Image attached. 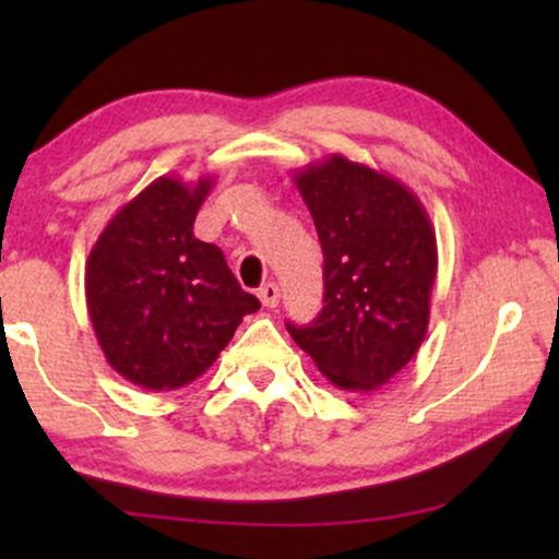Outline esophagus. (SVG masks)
Here are the masks:
<instances>
[{
    "label": "esophagus",
    "instance_id": "esophagus-1",
    "mask_svg": "<svg viewBox=\"0 0 559 559\" xmlns=\"http://www.w3.org/2000/svg\"><path fill=\"white\" fill-rule=\"evenodd\" d=\"M259 300H262L264 308H277L280 302V287L274 282H266V285L259 287Z\"/></svg>",
    "mask_w": 559,
    "mask_h": 559
}]
</instances>
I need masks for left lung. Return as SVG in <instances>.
I'll list each match as a JSON object with an SVG mask.
<instances>
[{"label": "left lung", "instance_id": "left-lung-1", "mask_svg": "<svg viewBox=\"0 0 559 559\" xmlns=\"http://www.w3.org/2000/svg\"><path fill=\"white\" fill-rule=\"evenodd\" d=\"M325 266L323 310L287 331L331 384L371 392L423 346L438 274L425 205L392 175L331 155L295 170Z\"/></svg>", "mask_w": 559, "mask_h": 559}]
</instances>
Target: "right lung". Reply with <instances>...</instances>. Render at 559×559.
Wrapping results in <instances>:
<instances>
[{
	"label": "right lung",
	"instance_id": "right-lung-1",
	"mask_svg": "<svg viewBox=\"0 0 559 559\" xmlns=\"http://www.w3.org/2000/svg\"><path fill=\"white\" fill-rule=\"evenodd\" d=\"M213 178L150 182L104 226L86 262V305L119 377L170 392L209 371L243 316L259 310L216 243L193 224Z\"/></svg>",
	"mask_w": 559,
	"mask_h": 559
}]
</instances>
